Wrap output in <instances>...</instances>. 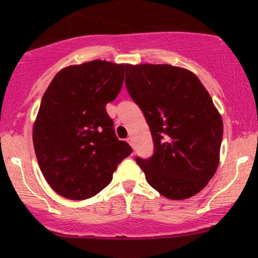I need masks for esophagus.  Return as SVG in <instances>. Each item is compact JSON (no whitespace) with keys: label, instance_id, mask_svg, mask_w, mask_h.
<instances>
[{"label":"esophagus","instance_id":"esophagus-1","mask_svg":"<svg viewBox=\"0 0 258 258\" xmlns=\"http://www.w3.org/2000/svg\"><path fill=\"white\" fill-rule=\"evenodd\" d=\"M127 142L131 145L132 148H135V141H134V139H132V137H128V139H127Z\"/></svg>","mask_w":258,"mask_h":258}]
</instances>
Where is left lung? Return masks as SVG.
Wrapping results in <instances>:
<instances>
[{
  "mask_svg": "<svg viewBox=\"0 0 258 258\" xmlns=\"http://www.w3.org/2000/svg\"><path fill=\"white\" fill-rule=\"evenodd\" d=\"M126 87L152 134L155 153L136 158L151 187L170 200L205 188L220 163L223 122L194 72L172 64H128Z\"/></svg>",
  "mask_w": 258,
  "mask_h": 258,
  "instance_id": "obj_1",
  "label": "left lung"
}]
</instances>
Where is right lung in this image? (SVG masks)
Here are the masks:
<instances>
[{"mask_svg": "<svg viewBox=\"0 0 258 258\" xmlns=\"http://www.w3.org/2000/svg\"><path fill=\"white\" fill-rule=\"evenodd\" d=\"M128 64H71L51 81L33 122L32 140L43 177L59 196L90 199L111 181L132 148L114 135L106 105L117 97Z\"/></svg>", "mask_w": 258, "mask_h": 258, "instance_id": "right-lung-1", "label": "right lung"}]
</instances>
